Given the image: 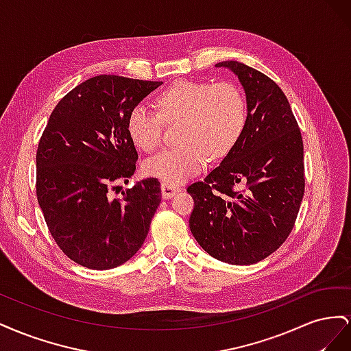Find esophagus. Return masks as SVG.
Returning <instances> with one entry per match:
<instances>
[{"label":"esophagus","instance_id":"1","mask_svg":"<svg viewBox=\"0 0 351 351\" xmlns=\"http://www.w3.org/2000/svg\"><path fill=\"white\" fill-rule=\"evenodd\" d=\"M161 190H162L164 199H171L173 196H176V193H178L180 190H182V187L176 186V184H169V183H162Z\"/></svg>","mask_w":351,"mask_h":351}]
</instances>
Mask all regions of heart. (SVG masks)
<instances>
[{
  "instance_id": "obj_1",
  "label": "heart",
  "mask_w": 351,
  "mask_h": 351,
  "mask_svg": "<svg viewBox=\"0 0 351 351\" xmlns=\"http://www.w3.org/2000/svg\"><path fill=\"white\" fill-rule=\"evenodd\" d=\"M158 111L139 104L127 117V132L145 152L162 143L166 123L178 124L180 145L169 147L143 164L146 176L164 183H182L204 169L209 156H227L240 142L247 124V104L231 82L178 80L156 98Z\"/></svg>"
}]
</instances>
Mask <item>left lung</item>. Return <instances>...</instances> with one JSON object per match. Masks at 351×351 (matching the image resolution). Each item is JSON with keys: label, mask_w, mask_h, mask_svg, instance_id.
Wrapping results in <instances>:
<instances>
[{"label": "left lung", "mask_w": 351, "mask_h": 351, "mask_svg": "<svg viewBox=\"0 0 351 351\" xmlns=\"http://www.w3.org/2000/svg\"><path fill=\"white\" fill-rule=\"evenodd\" d=\"M215 66L239 76L247 124L222 162L187 187L195 200L189 226L212 258L252 265L277 250L294 227L304 195L302 132L289 99L267 74L239 61Z\"/></svg>", "instance_id": "left-lung-1"}]
</instances>
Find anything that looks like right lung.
<instances>
[{"label": "right lung", "mask_w": 351, "mask_h": 351, "mask_svg": "<svg viewBox=\"0 0 351 351\" xmlns=\"http://www.w3.org/2000/svg\"><path fill=\"white\" fill-rule=\"evenodd\" d=\"M161 84L101 74L70 90L49 115L36 151V196L52 239L82 267H120L147 236L161 204L158 178L120 197L111 192L136 171L127 117Z\"/></svg>", "instance_id": "1"}]
</instances>
